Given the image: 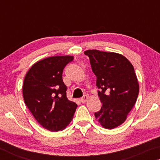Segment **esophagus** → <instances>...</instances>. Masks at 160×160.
<instances>
[{"label": "esophagus", "mask_w": 160, "mask_h": 160, "mask_svg": "<svg viewBox=\"0 0 160 160\" xmlns=\"http://www.w3.org/2000/svg\"><path fill=\"white\" fill-rule=\"evenodd\" d=\"M88 97L87 96V95H84L82 98H80V102H82V103H85L86 102H87V100H88Z\"/></svg>", "instance_id": "1"}]
</instances>
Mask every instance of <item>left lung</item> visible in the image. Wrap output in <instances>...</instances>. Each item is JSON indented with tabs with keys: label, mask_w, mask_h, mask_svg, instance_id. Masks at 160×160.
I'll return each instance as SVG.
<instances>
[{
	"label": "left lung",
	"mask_w": 160,
	"mask_h": 160,
	"mask_svg": "<svg viewBox=\"0 0 160 160\" xmlns=\"http://www.w3.org/2000/svg\"><path fill=\"white\" fill-rule=\"evenodd\" d=\"M84 53L90 58L102 103L101 109L94 116L104 128L113 129L126 121L138 96L134 68L121 54L96 49Z\"/></svg>",
	"instance_id": "1"
}]
</instances>
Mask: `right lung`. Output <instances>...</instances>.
Masks as SVG:
<instances>
[{
	"label": "right lung",
	"mask_w": 160,
	"mask_h": 160,
	"mask_svg": "<svg viewBox=\"0 0 160 160\" xmlns=\"http://www.w3.org/2000/svg\"><path fill=\"white\" fill-rule=\"evenodd\" d=\"M73 60L71 56L48 57L37 62L24 80V101L40 125L50 131L63 130L73 117L78 105L68 99L62 75Z\"/></svg>",
	"instance_id": "1"
}]
</instances>
